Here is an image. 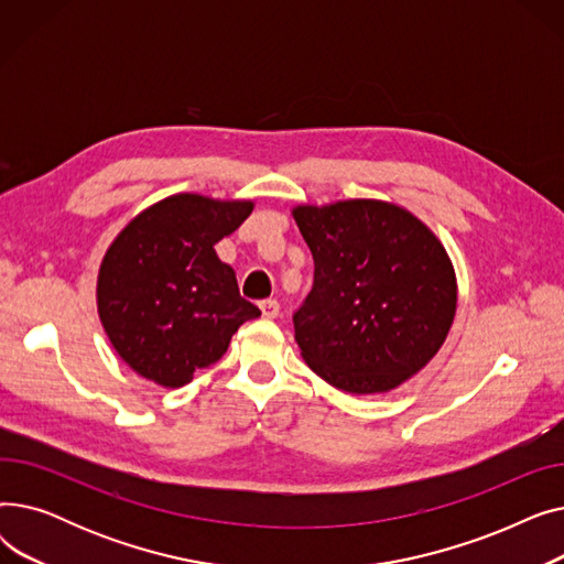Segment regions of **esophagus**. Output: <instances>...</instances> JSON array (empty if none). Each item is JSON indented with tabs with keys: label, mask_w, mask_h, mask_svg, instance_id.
I'll return each mask as SVG.
<instances>
[{
	"label": "esophagus",
	"mask_w": 564,
	"mask_h": 564,
	"mask_svg": "<svg viewBox=\"0 0 564 564\" xmlns=\"http://www.w3.org/2000/svg\"><path fill=\"white\" fill-rule=\"evenodd\" d=\"M279 302L276 300H262L260 302V311H262V317H267V319H274L276 315H279Z\"/></svg>",
	"instance_id": "34e87169"
}]
</instances>
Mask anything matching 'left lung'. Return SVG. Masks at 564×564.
<instances>
[{
    "mask_svg": "<svg viewBox=\"0 0 564 564\" xmlns=\"http://www.w3.org/2000/svg\"><path fill=\"white\" fill-rule=\"evenodd\" d=\"M315 276L292 315L308 368L332 387L389 393L421 372L457 311L455 267L438 237L404 207L375 198L297 205Z\"/></svg>",
    "mask_w": 564,
    "mask_h": 564,
    "instance_id": "1",
    "label": "left lung"
}]
</instances>
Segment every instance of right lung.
Returning a JSON list of instances; mask_svg holds the SVG:
<instances>
[{
  "label": "right lung",
  "instance_id": "add662e5",
  "mask_svg": "<svg viewBox=\"0 0 564 564\" xmlns=\"http://www.w3.org/2000/svg\"><path fill=\"white\" fill-rule=\"evenodd\" d=\"M251 210L253 200L173 194L116 235L98 272V315L137 375L181 389L224 357L240 324L260 315L215 251Z\"/></svg>",
  "mask_w": 564,
  "mask_h": 564
}]
</instances>
